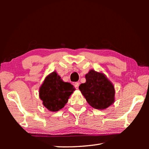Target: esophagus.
Instances as JSON below:
<instances>
[{"instance_id": "esophagus-1", "label": "esophagus", "mask_w": 149, "mask_h": 149, "mask_svg": "<svg viewBox=\"0 0 149 149\" xmlns=\"http://www.w3.org/2000/svg\"><path fill=\"white\" fill-rule=\"evenodd\" d=\"M79 82H75L74 84V87L75 89H78L79 88Z\"/></svg>"}]
</instances>
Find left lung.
<instances>
[{"label": "left lung", "mask_w": 149, "mask_h": 149, "mask_svg": "<svg viewBox=\"0 0 149 149\" xmlns=\"http://www.w3.org/2000/svg\"><path fill=\"white\" fill-rule=\"evenodd\" d=\"M85 79L86 82L81 84L79 89L93 108L103 110L114 103V87L104 75L91 70Z\"/></svg>", "instance_id": "obj_1"}]
</instances>
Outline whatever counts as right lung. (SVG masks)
Here are the masks:
<instances>
[{"instance_id": "right-lung-1", "label": "right lung", "mask_w": 149, "mask_h": 149, "mask_svg": "<svg viewBox=\"0 0 149 149\" xmlns=\"http://www.w3.org/2000/svg\"><path fill=\"white\" fill-rule=\"evenodd\" d=\"M74 90L70 83L63 81L56 72H52L40 87L39 97L48 110L56 112L64 107Z\"/></svg>"}]
</instances>
